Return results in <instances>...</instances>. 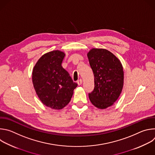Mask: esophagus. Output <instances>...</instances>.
<instances>
[{
    "label": "esophagus",
    "instance_id": "obj_1",
    "mask_svg": "<svg viewBox=\"0 0 155 155\" xmlns=\"http://www.w3.org/2000/svg\"><path fill=\"white\" fill-rule=\"evenodd\" d=\"M77 83H78V85L81 84H82V80H81V79L78 80L77 81Z\"/></svg>",
    "mask_w": 155,
    "mask_h": 155
}]
</instances>
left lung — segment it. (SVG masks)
<instances>
[{
	"label": "left lung",
	"mask_w": 155,
	"mask_h": 155,
	"mask_svg": "<svg viewBox=\"0 0 155 155\" xmlns=\"http://www.w3.org/2000/svg\"><path fill=\"white\" fill-rule=\"evenodd\" d=\"M94 76V89L89 98L96 107L105 109L117 101L124 84V72L120 59L104 48L91 49L87 53Z\"/></svg>",
	"instance_id": "1"
}]
</instances>
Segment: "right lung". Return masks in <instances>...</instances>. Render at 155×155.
Wrapping results in <instances>:
<instances>
[{
  "mask_svg": "<svg viewBox=\"0 0 155 155\" xmlns=\"http://www.w3.org/2000/svg\"><path fill=\"white\" fill-rule=\"evenodd\" d=\"M64 52L54 50L44 54L32 70L34 90L43 104L54 110H61L71 100L77 86L61 64Z\"/></svg>",
  "mask_w": 155,
  "mask_h": 155,
  "instance_id": "obj_1",
  "label": "right lung"
}]
</instances>
